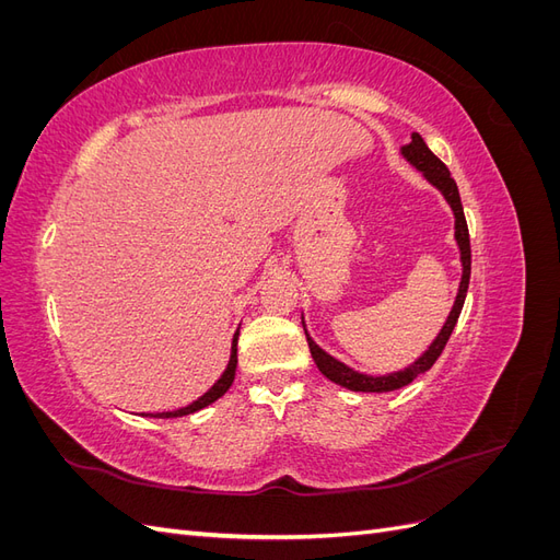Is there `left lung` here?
Listing matches in <instances>:
<instances>
[{"instance_id":"left-lung-1","label":"left lung","mask_w":560,"mask_h":560,"mask_svg":"<svg viewBox=\"0 0 560 560\" xmlns=\"http://www.w3.org/2000/svg\"><path fill=\"white\" fill-rule=\"evenodd\" d=\"M401 154L404 159L409 161L411 165H416L418 171L428 177L430 184H434L439 191L444 194V198L448 200V206L455 214V241L457 247H460V261H463V280H460V290H457L455 303H453V311L446 319V325L439 331V336L432 341V346L420 354V358L411 364L406 366L404 371H397V374H387V376H366L360 374V371H354L350 366H346L343 362L334 360L331 354H327L322 350L311 334L306 331V325H303V331H306L308 338V348L313 360L317 364V369L325 374L329 381H334L336 385H343L348 389H354V393H389V389H399L404 385H409L411 381H416L420 374H425L428 369H432V364L439 360V354L444 352L448 338L453 334V327L457 317H460V311L465 306V296H467V287H469V273H471V247H469V231H467V219H465V210H463V202H460V194H457V184L451 177L448 167L439 161L430 147L425 144V140L420 138L418 132L411 135V144L401 147Z\"/></svg>"}]
</instances>
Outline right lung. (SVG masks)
I'll return each mask as SVG.
<instances>
[{"label": "right lung", "mask_w": 560, "mask_h": 560, "mask_svg": "<svg viewBox=\"0 0 560 560\" xmlns=\"http://www.w3.org/2000/svg\"><path fill=\"white\" fill-rule=\"evenodd\" d=\"M235 366H238V331H235L233 336V348H231V360H229V366L222 374V378H219L206 395L198 397L196 401H191L189 406H184V409H177V411H167V413H159L156 418H179V416H189V413H196L200 409H206V406H210L212 401H217L219 397H222L226 389L231 387L233 378H235Z\"/></svg>", "instance_id": "add662e5"}]
</instances>
